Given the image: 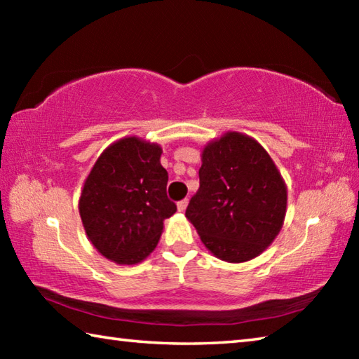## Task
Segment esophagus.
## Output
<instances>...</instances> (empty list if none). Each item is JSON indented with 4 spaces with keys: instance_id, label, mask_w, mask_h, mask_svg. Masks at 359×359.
I'll use <instances>...</instances> for the list:
<instances>
[{
    "instance_id": "1",
    "label": "esophagus",
    "mask_w": 359,
    "mask_h": 359,
    "mask_svg": "<svg viewBox=\"0 0 359 359\" xmlns=\"http://www.w3.org/2000/svg\"><path fill=\"white\" fill-rule=\"evenodd\" d=\"M187 205H188V199H182L180 203H177V209H179V212H185Z\"/></svg>"
}]
</instances>
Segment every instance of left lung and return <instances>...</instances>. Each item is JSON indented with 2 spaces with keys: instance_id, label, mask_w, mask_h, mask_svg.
Here are the masks:
<instances>
[{
  "instance_id": "left-lung-1",
  "label": "left lung",
  "mask_w": 359,
  "mask_h": 359,
  "mask_svg": "<svg viewBox=\"0 0 359 359\" xmlns=\"http://www.w3.org/2000/svg\"><path fill=\"white\" fill-rule=\"evenodd\" d=\"M201 160L187 218L217 258L253 259L282 229L287 185L280 172L261 144L236 131L205 145Z\"/></svg>"
}]
</instances>
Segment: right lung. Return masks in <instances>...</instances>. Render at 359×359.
<instances>
[{"mask_svg": "<svg viewBox=\"0 0 359 359\" xmlns=\"http://www.w3.org/2000/svg\"><path fill=\"white\" fill-rule=\"evenodd\" d=\"M158 144L123 137L102 151L85 180L79 212L90 242L117 264H137L155 250L163 222L177 205L166 194Z\"/></svg>", "mask_w": 359, "mask_h": 359, "instance_id": "1", "label": "right lung"}]
</instances>
